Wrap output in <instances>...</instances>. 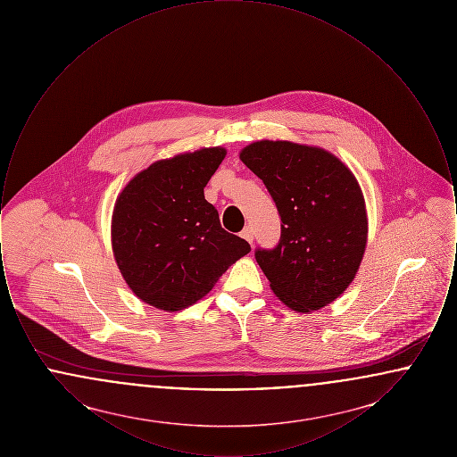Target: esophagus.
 <instances>
[{"mask_svg": "<svg viewBox=\"0 0 457 457\" xmlns=\"http://www.w3.org/2000/svg\"><path fill=\"white\" fill-rule=\"evenodd\" d=\"M241 238L246 239L248 243H253V229L250 226H246L243 231H241Z\"/></svg>", "mask_w": 457, "mask_h": 457, "instance_id": "1", "label": "esophagus"}]
</instances>
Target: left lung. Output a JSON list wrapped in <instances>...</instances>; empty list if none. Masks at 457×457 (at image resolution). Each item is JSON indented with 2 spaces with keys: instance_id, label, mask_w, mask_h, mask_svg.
<instances>
[{
  "instance_id": "obj_1",
  "label": "left lung",
  "mask_w": 457,
  "mask_h": 457,
  "mask_svg": "<svg viewBox=\"0 0 457 457\" xmlns=\"http://www.w3.org/2000/svg\"><path fill=\"white\" fill-rule=\"evenodd\" d=\"M239 159L276 202L279 245L257 250L274 295L308 313L339 298L353 283L369 238L365 196L348 166L322 147L259 140Z\"/></svg>"
}]
</instances>
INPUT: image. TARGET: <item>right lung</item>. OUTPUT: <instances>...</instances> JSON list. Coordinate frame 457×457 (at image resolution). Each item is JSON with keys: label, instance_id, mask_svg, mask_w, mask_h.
<instances>
[{"label": "right lung", "instance_id": "right-lung-1", "mask_svg": "<svg viewBox=\"0 0 457 457\" xmlns=\"http://www.w3.org/2000/svg\"><path fill=\"white\" fill-rule=\"evenodd\" d=\"M224 157V147H204L155 161L116 198L114 261L144 303L164 312L196 303L250 252L245 239L220 228L216 207L204 195Z\"/></svg>", "mask_w": 457, "mask_h": 457}]
</instances>
